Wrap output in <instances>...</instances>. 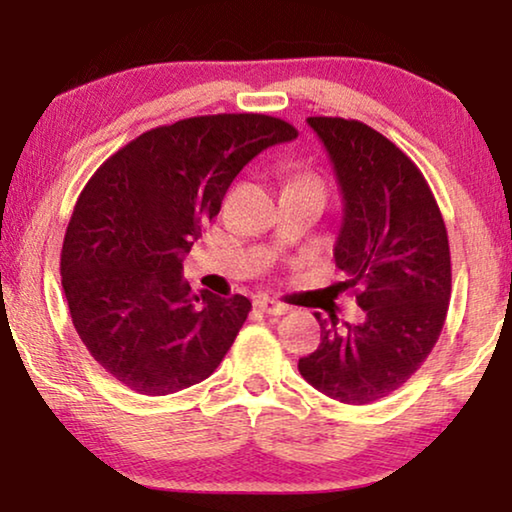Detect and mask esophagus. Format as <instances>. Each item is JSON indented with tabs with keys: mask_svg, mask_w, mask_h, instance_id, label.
Segmentation results:
<instances>
[{
	"mask_svg": "<svg viewBox=\"0 0 512 512\" xmlns=\"http://www.w3.org/2000/svg\"><path fill=\"white\" fill-rule=\"evenodd\" d=\"M254 305L256 310H261L263 314H272V317H279V314L289 312V307L284 303H279V300H270V298H258Z\"/></svg>",
	"mask_w": 512,
	"mask_h": 512,
	"instance_id": "34e87169",
	"label": "esophagus"
}]
</instances>
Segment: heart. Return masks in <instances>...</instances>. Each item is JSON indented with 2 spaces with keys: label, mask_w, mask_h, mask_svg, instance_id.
Segmentation results:
<instances>
[{
  "label": "heart",
  "mask_w": 512,
  "mask_h": 512,
  "mask_svg": "<svg viewBox=\"0 0 512 512\" xmlns=\"http://www.w3.org/2000/svg\"><path fill=\"white\" fill-rule=\"evenodd\" d=\"M296 181H310V184H319V181H314V179H296Z\"/></svg>",
  "instance_id": "obj_1"
}]
</instances>
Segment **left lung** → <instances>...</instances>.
<instances>
[{
  "mask_svg": "<svg viewBox=\"0 0 512 512\" xmlns=\"http://www.w3.org/2000/svg\"><path fill=\"white\" fill-rule=\"evenodd\" d=\"M331 158L345 214L335 265L349 277L361 324L321 319V345L298 361L321 394L368 405L403 387L443 331L452 293L443 214L419 167L394 142L352 118L310 116Z\"/></svg>",
  "mask_w": 512,
  "mask_h": 512,
  "instance_id": "left-lung-1",
  "label": "left lung"
}]
</instances>
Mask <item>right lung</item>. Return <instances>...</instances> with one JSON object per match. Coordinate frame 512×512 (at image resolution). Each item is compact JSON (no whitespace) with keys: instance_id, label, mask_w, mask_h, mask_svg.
Segmentation results:
<instances>
[{"instance_id":"obj_1","label":"right lung","mask_w":512,"mask_h":512,"mask_svg":"<svg viewBox=\"0 0 512 512\" xmlns=\"http://www.w3.org/2000/svg\"><path fill=\"white\" fill-rule=\"evenodd\" d=\"M296 137L275 116H193L132 139L90 177L62 242V289L83 345L123 387L177 394L228 354L249 298L198 296L181 263L242 167Z\"/></svg>"}]
</instances>
